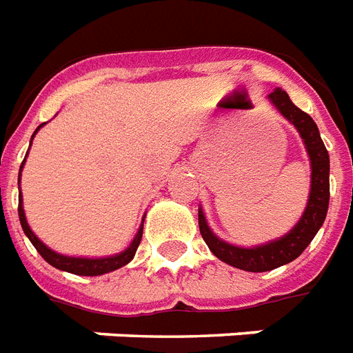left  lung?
<instances>
[{"label":"left lung","instance_id":"left-lung-1","mask_svg":"<svg viewBox=\"0 0 353 353\" xmlns=\"http://www.w3.org/2000/svg\"><path fill=\"white\" fill-rule=\"evenodd\" d=\"M268 99L279 110L280 115L288 119L296 128V132L301 133L302 143L310 155L312 188H310V198H307V205L301 220L296 221V225L288 234L279 240L268 241L256 247H238L227 243L210 231L205 220L203 209L198 210L199 232L212 254L232 268L251 271V273L271 271L301 256L302 251L312 243L319 229L323 227L330 203V155L321 139L317 124L306 112L299 110L291 102L290 95L284 90H274L273 93H269Z\"/></svg>","mask_w":353,"mask_h":353}]
</instances>
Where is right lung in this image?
<instances>
[{"instance_id": "right-lung-1", "label": "right lung", "mask_w": 353, "mask_h": 353, "mask_svg": "<svg viewBox=\"0 0 353 353\" xmlns=\"http://www.w3.org/2000/svg\"><path fill=\"white\" fill-rule=\"evenodd\" d=\"M43 124L36 128V132L40 130ZM36 132L32 133V137H30V143H32V139H34ZM27 157V155H25ZM25 165V159L19 166V176H21V168ZM19 176H18V183H19ZM18 214H19V223H21V229L27 234V238L30 240V243L36 247V251L40 252L41 258L46 260L47 263H51L52 268L60 269V271H68V273L73 274H82V276H99V274L110 273V271H115V269L122 268V265H126L128 262H132L133 256H135V251H137L139 243H141V238H143V223L139 227L137 234L133 238V241L130 243L128 249H124L119 254H113V256H104V258H82V256H65V254H60V252L52 251L49 247L43 243V241L34 234V232L30 231L29 223H27V218H25V210H23V199H21V192H19V205H18Z\"/></svg>"}]
</instances>
